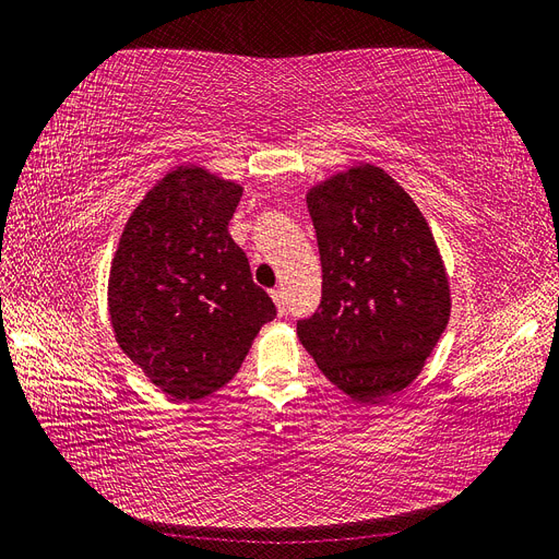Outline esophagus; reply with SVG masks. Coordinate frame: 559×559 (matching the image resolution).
Instances as JSON below:
<instances>
[{
	"mask_svg": "<svg viewBox=\"0 0 559 559\" xmlns=\"http://www.w3.org/2000/svg\"><path fill=\"white\" fill-rule=\"evenodd\" d=\"M270 296H273V300L277 302V310H280V314H286V298H284V292L280 289V286H277V289L270 292Z\"/></svg>",
	"mask_w": 559,
	"mask_h": 559,
	"instance_id": "34e87169",
	"label": "esophagus"
}]
</instances>
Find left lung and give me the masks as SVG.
<instances>
[{"instance_id": "obj_1", "label": "left lung", "mask_w": 559, "mask_h": 559, "mask_svg": "<svg viewBox=\"0 0 559 559\" xmlns=\"http://www.w3.org/2000/svg\"><path fill=\"white\" fill-rule=\"evenodd\" d=\"M308 212L321 259V302L298 319L319 370L354 401L408 386L450 319V284L413 198L376 165L317 183Z\"/></svg>"}]
</instances>
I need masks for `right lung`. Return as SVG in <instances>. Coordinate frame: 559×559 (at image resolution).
Wrapping results in <instances>:
<instances>
[{"label":"right lung","instance_id":"add662e5","mask_svg":"<svg viewBox=\"0 0 559 559\" xmlns=\"http://www.w3.org/2000/svg\"><path fill=\"white\" fill-rule=\"evenodd\" d=\"M240 198V183L177 167L132 212L111 261L116 341L181 401L224 386L277 314L228 233Z\"/></svg>","mask_w":559,"mask_h":559}]
</instances>
